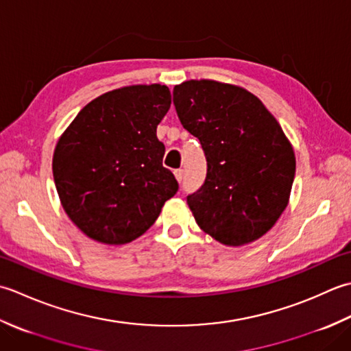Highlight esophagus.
<instances>
[{"instance_id": "esophagus-1", "label": "esophagus", "mask_w": 351, "mask_h": 351, "mask_svg": "<svg viewBox=\"0 0 351 351\" xmlns=\"http://www.w3.org/2000/svg\"><path fill=\"white\" fill-rule=\"evenodd\" d=\"M174 176L177 178V182L182 183V180H183V169H176L174 171Z\"/></svg>"}]
</instances>
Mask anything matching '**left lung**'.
I'll return each instance as SVG.
<instances>
[{
	"label": "left lung",
	"instance_id": "8db88e82",
	"mask_svg": "<svg viewBox=\"0 0 351 351\" xmlns=\"http://www.w3.org/2000/svg\"><path fill=\"white\" fill-rule=\"evenodd\" d=\"M182 125L199 141L204 183L188 195L197 224L226 245L259 239L288 206L295 156L276 118L238 86L191 80L173 90Z\"/></svg>",
	"mask_w": 351,
	"mask_h": 351
}]
</instances>
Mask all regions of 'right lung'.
I'll list each match as a JSON object with an SVG mask.
<instances>
[{
	"mask_svg": "<svg viewBox=\"0 0 351 351\" xmlns=\"http://www.w3.org/2000/svg\"><path fill=\"white\" fill-rule=\"evenodd\" d=\"M171 106L163 84L128 86L84 106L57 142L53 176L71 221L103 244L145 233L178 183L162 165L156 128Z\"/></svg>",
	"mask_w": 351,
	"mask_h": 351,
	"instance_id": "add662e5",
	"label": "right lung"
}]
</instances>
